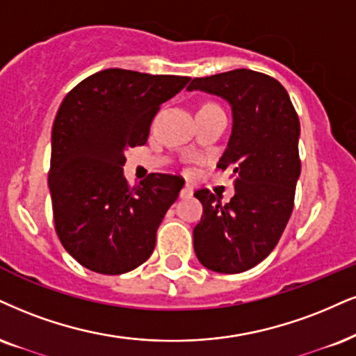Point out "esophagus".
Listing matches in <instances>:
<instances>
[{
    "instance_id": "obj_1",
    "label": "esophagus",
    "mask_w": 356,
    "mask_h": 356,
    "mask_svg": "<svg viewBox=\"0 0 356 356\" xmlns=\"http://www.w3.org/2000/svg\"><path fill=\"white\" fill-rule=\"evenodd\" d=\"M179 196H181V198H191V196H193V186L190 185V183H186V185L183 186V190L179 191Z\"/></svg>"
}]
</instances>
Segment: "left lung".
I'll return each instance as SVG.
<instances>
[{
    "instance_id": "8db88e82",
    "label": "left lung",
    "mask_w": 356,
    "mask_h": 356,
    "mask_svg": "<svg viewBox=\"0 0 356 356\" xmlns=\"http://www.w3.org/2000/svg\"><path fill=\"white\" fill-rule=\"evenodd\" d=\"M188 90L231 105L232 131L218 168L232 171L236 193L226 204L209 190L195 193L203 216L193 244L206 269L239 274L269 256L291 218L300 177V122L282 84L251 69L196 77Z\"/></svg>"
}]
</instances>
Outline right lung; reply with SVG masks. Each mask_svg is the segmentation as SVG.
Segmentation results:
<instances>
[{"mask_svg":"<svg viewBox=\"0 0 356 356\" xmlns=\"http://www.w3.org/2000/svg\"><path fill=\"white\" fill-rule=\"evenodd\" d=\"M188 82L105 69L64 97L52 125L49 191L60 244L81 266L118 275L152 256L185 179L152 173L130 188L122 166L127 148L147 143L160 105Z\"/></svg>","mask_w":356,"mask_h":356,"instance_id":"add662e5","label":"right lung"}]
</instances>
